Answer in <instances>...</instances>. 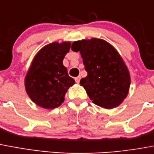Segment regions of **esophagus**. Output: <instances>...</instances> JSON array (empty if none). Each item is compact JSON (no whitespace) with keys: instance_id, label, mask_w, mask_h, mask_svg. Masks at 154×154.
I'll use <instances>...</instances> for the list:
<instances>
[{"instance_id":"esophagus-1","label":"esophagus","mask_w":154,"mask_h":154,"mask_svg":"<svg viewBox=\"0 0 154 154\" xmlns=\"http://www.w3.org/2000/svg\"><path fill=\"white\" fill-rule=\"evenodd\" d=\"M80 76H78V77H76L75 79V82L77 83H79V81H80Z\"/></svg>"}]
</instances>
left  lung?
Wrapping results in <instances>:
<instances>
[{
    "mask_svg": "<svg viewBox=\"0 0 154 154\" xmlns=\"http://www.w3.org/2000/svg\"><path fill=\"white\" fill-rule=\"evenodd\" d=\"M71 50L79 51L87 77L80 80L90 99L101 107H117L127 96L130 76L116 49L101 39L75 41Z\"/></svg>",
    "mask_w": 154,
    "mask_h": 154,
    "instance_id": "8db88e82",
    "label": "left lung"
}]
</instances>
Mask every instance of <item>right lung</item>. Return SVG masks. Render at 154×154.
I'll return each instance as SVG.
<instances>
[{
    "instance_id": "obj_1",
    "label": "right lung",
    "mask_w": 154,
    "mask_h": 154,
    "mask_svg": "<svg viewBox=\"0 0 154 154\" xmlns=\"http://www.w3.org/2000/svg\"><path fill=\"white\" fill-rule=\"evenodd\" d=\"M71 43H51L44 46L33 60L25 78V89L32 102L45 109H54L64 100L67 89L75 84L63 64Z\"/></svg>"
}]
</instances>
